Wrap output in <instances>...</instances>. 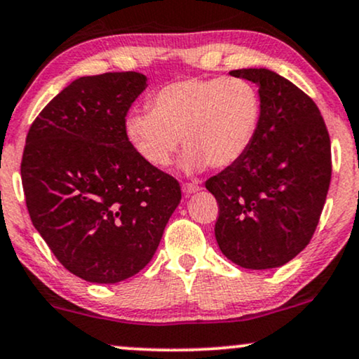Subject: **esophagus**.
I'll return each instance as SVG.
<instances>
[{
    "label": "esophagus",
    "mask_w": 359,
    "mask_h": 359,
    "mask_svg": "<svg viewBox=\"0 0 359 359\" xmlns=\"http://www.w3.org/2000/svg\"><path fill=\"white\" fill-rule=\"evenodd\" d=\"M201 189V187L198 183H184L183 184V191L184 194H193V193H198Z\"/></svg>",
    "instance_id": "esophagus-1"
}]
</instances>
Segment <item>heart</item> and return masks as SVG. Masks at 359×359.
Returning a JSON list of instances; mask_svg holds the SVG:
<instances>
[{"label": "heart", "instance_id": "b5f03b06", "mask_svg": "<svg viewBox=\"0 0 359 359\" xmlns=\"http://www.w3.org/2000/svg\"><path fill=\"white\" fill-rule=\"evenodd\" d=\"M149 109H131L125 135L154 168L171 163L183 140L181 168L201 171L238 163L258 136L263 104L253 83L243 78H183L158 88Z\"/></svg>", "mask_w": 359, "mask_h": 359}]
</instances>
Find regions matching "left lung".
<instances>
[{
  "instance_id": "8db88e82",
  "label": "left lung",
  "mask_w": 359,
  "mask_h": 359,
  "mask_svg": "<svg viewBox=\"0 0 359 359\" xmlns=\"http://www.w3.org/2000/svg\"><path fill=\"white\" fill-rule=\"evenodd\" d=\"M259 88L261 125L253 146L206 181L219 215L221 253L246 269L278 268L302 253L320 221L331 181V141L306 93L266 68L234 69Z\"/></svg>"
}]
</instances>
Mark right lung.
<instances>
[{
  "label": "right lung",
  "instance_id": "obj_1",
  "mask_svg": "<svg viewBox=\"0 0 359 359\" xmlns=\"http://www.w3.org/2000/svg\"><path fill=\"white\" fill-rule=\"evenodd\" d=\"M144 88L136 72L78 78L26 135L21 181L33 226L69 273L90 283L140 273L181 201L178 181L148 165L125 135Z\"/></svg>",
  "mask_w": 359,
  "mask_h": 359
}]
</instances>
